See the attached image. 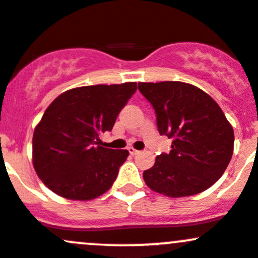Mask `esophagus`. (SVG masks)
Masks as SVG:
<instances>
[{
  "label": "esophagus",
  "mask_w": 258,
  "mask_h": 258,
  "mask_svg": "<svg viewBox=\"0 0 258 258\" xmlns=\"http://www.w3.org/2000/svg\"><path fill=\"white\" fill-rule=\"evenodd\" d=\"M128 152L131 153L132 156H136V155H139L140 151H137L136 148H134V147H128Z\"/></svg>",
  "instance_id": "1"
}]
</instances>
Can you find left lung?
Returning <instances> with one entry per match:
<instances>
[{"mask_svg":"<svg viewBox=\"0 0 258 258\" xmlns=\"http://www.w3.org/2000/svg\"><path fill=\"white\" fill-rule=\"evenodd\" d=\"M152 105L160 135L172 140L171 151L156 157L144 172L152 191L168 197L210 188L227 168L235 135L220 106L199 87L178 81L140 82Z\"/></svg>","mask_w":258,"mask_h":258,"instance_id":"8db88e82","label":"left lung"}]
</instances>
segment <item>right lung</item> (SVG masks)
I'll use <instances>...</instances> for the list:
<instances>
[{
  "label": "right lung",
  "mask_w": 258,
  "mask_h": 258,
  "mask_svg": "<svg viewBox=\"0 0 258 258\" xmlns=\"http://www.w3.org/2000/svg\"><path fill=\"white\" fill-rule=\"evenodd\" d=\"M136 82L96 85L61 93L43 113L32 139V162L41 181L67 200L88 201L111 188L128 156L102 147Z\"/></svg>",
  "instance_id": "obj_1"
}]
</instances>
